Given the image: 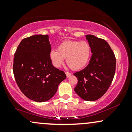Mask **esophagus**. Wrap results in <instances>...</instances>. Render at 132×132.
<instances>
[{"mask_svg":"<svg viewBox=\"0 0 132 132\" xmlns=\"http://www.w3.org/2000/svg\"><path fill=\"white\" fill-rule=\"evenodd\" d=\"M66 75V76H67V78H69V77H70L71 76V72H65Z\"/></svg>","mask_w":132,"mask_h":132,"instance_id":"esophagus-1","label":"esophagus"}]
</instances>
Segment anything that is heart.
I'll return each instance as SVG.
<instances>
[{"instance_id": "b5f03b06", "label": "heart", "mask_w": 132, "mask_h": 132, "mask_svg": "<svg viewBox=\"0 0 132 132\" xmlns=\"http://www.w3.org/2000/svg\"><path fill=\"white\" fill-rule=\"evenodd\" d=\"M91 55V47L86 41L68 40L50 52V58L55 68H60L66 58V63L72 70H79L87 65Z\"/></svg>"}]
</instances>
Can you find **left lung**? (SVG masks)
<instances>
[{"label": "left lung", "mask_w": 132, "mask_h": 132, "mask_svg": "<svg viewBox=\"0 0 132 132\" xmlns=\"http://www.w3.org/2000/svg\"><path fill=\"white\" fill-rule=\"evenodd\" d=\"M92 53L88 65L74 73L78 79L75 91L87 101L99 99L107 92L116 72V59L112 50L104 39L87 35Z\"/></svg>", "instance_id": "obj_1"}]
</instances>
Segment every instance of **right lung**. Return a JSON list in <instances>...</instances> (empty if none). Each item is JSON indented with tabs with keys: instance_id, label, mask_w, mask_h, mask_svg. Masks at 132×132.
I'll return each mask as SVG.
<instances>
[{
	"instance_id": "add662e5",
	"label": "right lung",
	"mask_w": 132,
	"mask_h": 132,
	"mask_svg": "<svg viewBox=\"0 0 132 132\" xmlns=\"http://www.w3.org/2000/svg\"><path fill=\"white\" fill-rule=\"evenodd\" d=\"M48 35H35L23 39L14 54L13 71L16 84L28 99L46 102L66 78L64 72L53 66Z\"/></svg>"
}]
</instances>
